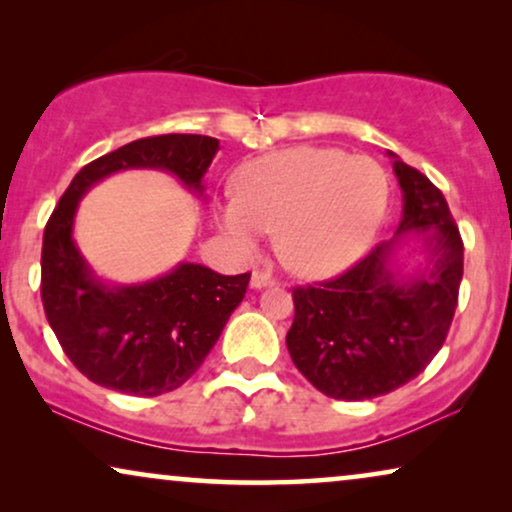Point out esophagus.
Masks as SVG:
<instances>
[{"instance_id": "obj_1", "label": "esophagus", "mask_w": 512, "mask_h": 512, "mask_svg": "<svg viewBox=\"0 0 512 512\" xmlns=\"http://www.w3.org/2000/svg\"><path fill=\"white\" fill-rule=\"evenodd\" d=\"M272 284H275V279H272L270 275H265V272H258V270L249 279L251 289H265V286H272Z\"/></svg>"}]
</instances>
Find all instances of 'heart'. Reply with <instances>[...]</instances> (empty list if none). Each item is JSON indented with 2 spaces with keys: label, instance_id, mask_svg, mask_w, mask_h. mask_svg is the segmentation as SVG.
Listing matches in <instances>:
<instances>
[{
  "label": "heart",
  "instance_id": "heart-1",
  "mask_svg": "<svg viewBox=\"0 0 512 512\" xmlns=\"http://www.w3.org/2000/svg\"><path fill=\"white\" fill-rule=\"evenodd\" d=\"M235 198L219 209L221 233L244 256L279 230V254L305 277L347 270L373 244L389 205V179L373 158L298 146L244 165Z\"/></svg>",
  "mask_w": 512,
  "mask_h": 512
}]
</instances>
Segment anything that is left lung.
I'll return each mask as SVG.
<instances>
[{"instance_id":"1","label":"left lung","mask_w":512,"mask_h":512,"mask_svg":"<svg viewBox=\"0 0 512 512\" xmlns=\"http://www.w3.org/2000/svg\"><path fill=\"white\" fill-rule=\"evenodd\" d=\"M387 156L403 193L394 237L345 275L293 291L291 361L338 401H368L415 380L443 347L464 275V244L443 193Z\"/></svg>"}]
</instances>
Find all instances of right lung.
I'll list each match as a JSON object with an SVG mask.
<instances>
[{
  "instance_id": "1",
  "label": "right lung",
  "mask_w": 512,
  "mask_h": 512,
  "mask_svg": "<svg viewBox=\"0 0 512 512\" xmlns=\"http://www.w3.org/2000/svg\"><path fill=\"white\" fill-rule=\"evenodd\" d=\"M219 139L160 135L137 139L93 160L72 179L44 230L41 300L69 361L100 387L160 396L202 366L247 293L249 272L219 275L181 261L149 282H107L76 247L79 202L95 184L125 170H158L202 198Z\"/></svg>"
}]
</instances>
